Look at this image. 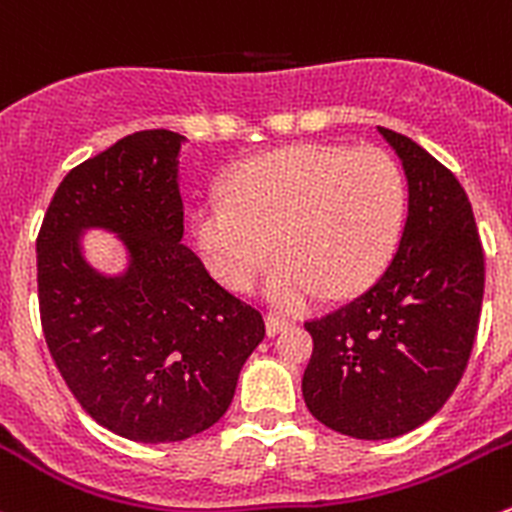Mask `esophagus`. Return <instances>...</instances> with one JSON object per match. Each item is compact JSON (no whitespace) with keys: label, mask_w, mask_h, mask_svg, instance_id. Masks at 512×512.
Returning a JSON list of instances; mask_svg holds the SVG:
<instances>
[{"label":"esophagus","mask_w":512,"mask_h":512,"mask_svg":"<svg viewBox=\"0 0 512 512\" xmlns=\"http://www.w3.org/2000/svg\"><path fill=\"white\" fill-rule=\"evenodd\" d=\"M288 326H291V323H288L286 318L271 316V313H268V316H266V333H268V336H276V333L286 331Z\"/></svg>","instance_id":"1"}]
</instances>
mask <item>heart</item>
<instances>
[{
  "mask_svg": "<svg viewBox=\"0 0 512 512\" xmlns=\"http://www.w3.org/2000/svg\"><path fill=\"white\" fill-rule=\"evenodd\" d=\"M403 211V176L386 151L301 144L241 166L226 196L194 211L191 236L234 291L256 281L276 246L281 258L263 296L281 311H303L323 293L366 288L396 249Z\"/></svg>",
  "mask_w": 512,
  "mask_h": 512,
  "instance_id": "1",
  "label": "heart"
}]
</instances>
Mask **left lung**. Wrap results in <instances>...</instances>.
Masks as SVG:
<instances>
[{
    "label": "left lung",
    "mask_w": 512,
    "mask_h": 512,
    "mask_svg": "<svg viewBox=\"0 0 512 512\" xmlns=\"http://www.w3.org/2000/svg\"><path fill=\"white\" fill-rule=\"evenodd\" d=\"M378 134L406 174V224L368 291L306 323L313 356L301 383L311 416L358 440L398 438L443 408L468 366L485 283L458 179L408 136Z\"/></svg>",
    "instance_id": "8db88e82"
}]
</instances>
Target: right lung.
Segmentation results:
<instances>
[{"label":"right lung","mask_w":512,"mask_h":512,"mask_svg":"<svg viewBox=\"0 0 512 512\" xmlns=\"http://www.w3.org/2000/svg\"><path fill=\"white\" fill-rule=\"evenodd\" d=\"M184 144L174 131H136L79 164L37 239L49 353L84 411L136 443H176L214 426L266 336L261 313L181 244ZM86 230L125 246L119 274L90 266Z\"/></svg>","instance_id":"1"}]
</instances>
